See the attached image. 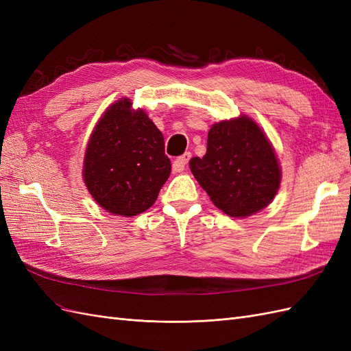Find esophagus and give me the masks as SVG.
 Segmentation results:
<instances>
[{
  "instance_id": "34e87169",
  "label": "esophagus",
  "mask_w": 351,
  "mask_h": 351,
  "mask_svg": "<svg viewBox=\"0 0 351 351\" xmlns=\"http://www.w3.org/2000/svg\"><path fill=\"white\" fill-rule=\"evenodd\" d=\"M190 156H192V154H190V152H184L182 156H178L176 161L173 162V171L182 173L183 169H184V167H186V164L189 162Z\"/></svg>"
}]
</instances>
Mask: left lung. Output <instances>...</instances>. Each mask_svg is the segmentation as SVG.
<instances>
[{
    "label": "left lung",
    "instance_id": "obj_1",
    "mask_svg": "<svg viewBox=\"0 0 351 351\" xmlns=\"http://www.w3.org/2000/svg\"><path fill=\"white\" fill-rule=\"evenodd\" d=\"M189 165L212 204L234 218L267 208L281 184L274 146L246 114L212 124L206 154L192 158Z\"/></svg>",
    "mask_w": 351,
    "mask_h": 351
}]
</instances>
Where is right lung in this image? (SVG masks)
Here are the masks:
<instances>
[{
    "mask_svg": "<svg viewBox=\"0 0 351 351\" xmlns=\"http://www.w3.org/2000/svg\"><path fill=\"white\" fill-rule=\"evenodd\" d=\"M132 105L121 98L105 110L89 137L82 171L97 204L121 217L149 209L171 173L162 133Z\"/></svg>",
    "mask_w": 351,
    "mask_h": 351,
    "instance_id": "1",
    "label": "right lung"
}]
</instances>
